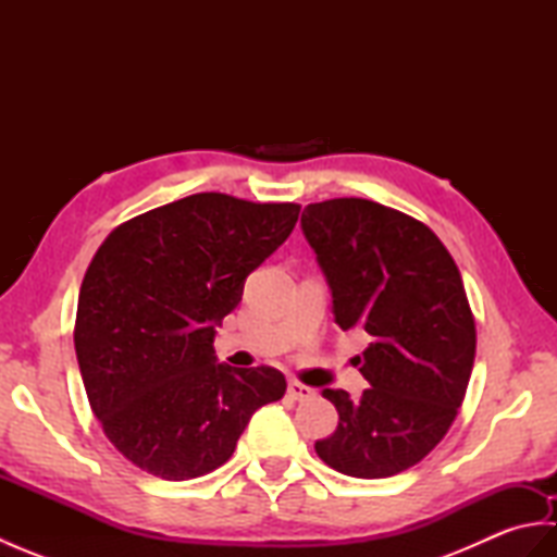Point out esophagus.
<instances>
[{
    "mask_svg": "<svg viewBox=\"0 0 557 557\" xmlns=\"http://www.w3.org/2000/svg\"><path fill=\"white\" fill-rule=\"evenodd\" d=\"M287 395H289L292 399H299V401H304V399H311V397H315V389H313V387H309V385L299 383V381H289V385H287Z\"/></svg>",
    "mask_w": 557,
    "mask_h": 557,
    "instance_id": "obj_1",
    "label": "esophagus"
}]
</instances>
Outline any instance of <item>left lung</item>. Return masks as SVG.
I'll return each mask as SVG.
<instances>
[{
  "label": "left lung",
  "instance_id": "1",
  "mask_svg": "<svg viewBox=\"0 0 557 557\" xmlns=\"http://www.w3.org/2000/svg\"><path fill=\"white\" fill-rule=\"evenodd\" d=\"M301 230L333 292L335 323L371 335L357 357L371 387L359 399L323 389L339 423L315 453L354 479L395 476L443 441L467 393L476 325L461 275L423 222L373 200L306 206Z\"/></svg>",
  "mask_w": 557,
  "mask_h": 557
}]
</instances>
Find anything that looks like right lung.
<instances>
[{"label": "right lung", "instance_id": "obj_1", "mask_svg": "<svg viewBox=\"0 0 557 557\" xmlns=\"http://www.w3.org/2000/svg\"><path fill=\"white\" fill-rule=\"evenodd\" d=\"M299 210L194 194L120 224L92 256L76 359L104 435L138 469L164 481L210 474L253 411L285 395L277 369L218 363L212 339Z\"/></svg>", "mask_w": 557, "mask_h": 557}]
</instances>
